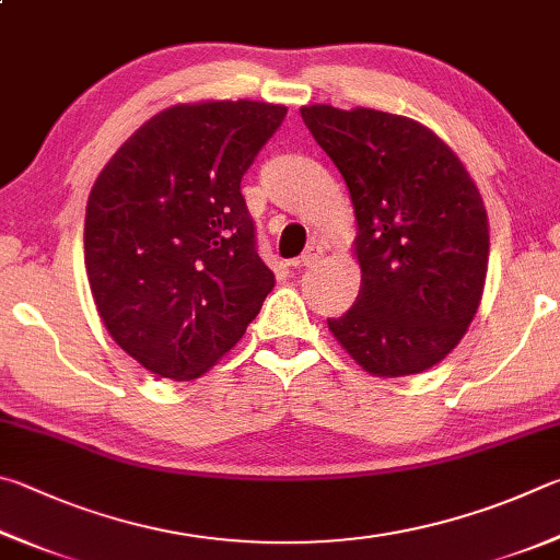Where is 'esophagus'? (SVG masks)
<instances>
[{
  "label": "esophagus",
  "mask_w": 560,
  "mask_h": 560,
  "mask_svg": "<svg viewBox=\"0 0 560 560\" xmlns=\"http://www.w3.org/2000/svg\"><path fill=\"white\" fill-rule=\"evenodd\" d=\"M322 255H325V250H322V245H317V243L307 245V250L302 253V258H300L302 268H317V262L322 260Z\"/></svg>",
  "instance_id": "obj_1"
}]
</instances>
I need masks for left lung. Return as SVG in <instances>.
Segmentation results:
<instances>
[{
  "label": "left lung",
  "mask_w": 560,
  "mask_h": 560,
  "mask_svg": "<svg viewBox=\"0 0 560 560\" xmlns=\"http://www.w3.org/2000/svg\"><path fill=\"white\" fill-rule=\"evenodd\" d=\"M300 115L357 215L361 290L345 317L327 319L329 331L371 376L423 374L459 345L482 302V194L450 144L410 117L331 105Z\"/></svg>",
  "instance_id": "1"
}]
</instances>
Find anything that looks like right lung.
I'll return each mask as SVG.
<instances>
[{"mask_svg":"<svg viewBox=\"0 0 560 560\" xmlns=\"http://www.w3.org/2000/svg\"><path fill=\"white\" fill-rule=\"evenodd\" d=\"M288 107L179 103L103 166L85 206V272L107 335L152 374L203 376L258 317L275 275L241 179Z\"/></svg>","mask_w":560,"mask_h":560,"instance_id":"obj_1","label":"right lung"}]
</instances>
